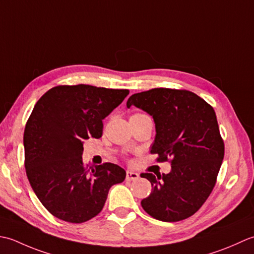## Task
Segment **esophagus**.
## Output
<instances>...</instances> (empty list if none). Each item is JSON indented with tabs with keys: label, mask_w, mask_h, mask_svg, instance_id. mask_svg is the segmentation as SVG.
I'll use <instances>...</instances> for the list:
<instances>
[{
	"label": "esophagus",
	"mask_w": 254,
	"mask_h": 254,
	"mask_svg": "<svg viewBox=\"0 0 254 254\" xmlns=\"http://www.w3.org/2000/svg\"><path fill=\"white\" fill-rule=\"evenodd\" d=\"M139 179V174L132 171H127L126 172V180L127 181H136Z\"/></svg>",
	"instance_id": "esophagus-1"
}]
</instances>
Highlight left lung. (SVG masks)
Here are the masks:
<instances>
[{"instance_id":"8db88e82","label":"left lung","mask_w":254,"mask_h":254,"mask_svg":"<svg viewBox=\"0 0 254 254\" xmlns=\"http://www.w3.org/2000/svg\"><path fill=\"white\" fill-rule=\"evenodd\" d=\"M132 105L153 118L151 153L159 154V161L172 158L170 173L140 174L152 186L142 208L161 221L189 218L208 198L224 159L214 108L193 92L171 89L136 93L127 101L128 108Z\"/></svg>"}]
</instances>
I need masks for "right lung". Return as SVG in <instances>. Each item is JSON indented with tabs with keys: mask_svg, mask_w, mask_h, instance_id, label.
Wrapping results in <instances>:
<instances>
[{
	"mask_svg": "<svg viewBox=\"0 0 254 254\" xmlns=\"http://www.w3.org/2000/svg\"><path fill=\"white\" fill-rule=\"evenodd\" d=\"M129 94L86 84L53 87L36 103L24 131L26 174L50 214L81 224L101 213L108 190L126 171L104 163L84 167L85 139L102 137L103 120Z\"/></svg>",
	"mask_w": 254,
	"mask_h": 254,
	"instance_id": "obj_1",
	"label": "right lung"
}]
</instances>
